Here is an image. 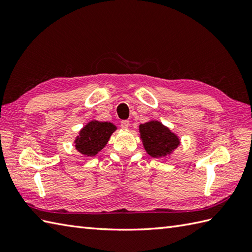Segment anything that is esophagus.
I'll use <instances>...</instances> for the list:
<instances>
[{
  "instance_id": "34e87169",
  "label": "esophagus",
  "mask_w": 252,
  "mask_h": 252,
  "mask_svg": "<svg viewBox=\"0 0 252 252\" xmlns=\"http://www.w3.org/2000/svg\"><path fill=\"white\" fill-rule=\"evenodd\" d=\"M120 126H121V127L122 129H127V127H129V126H130V121L129 120H122L121 121V123H120Z\"/></svg>"
}]
</instances>
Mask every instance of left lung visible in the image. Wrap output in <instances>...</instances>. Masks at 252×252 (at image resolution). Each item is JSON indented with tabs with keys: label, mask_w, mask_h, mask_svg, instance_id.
Listing matches in <instances>:
<instances>
[{
	"label": "left lung",
	"mask_w": 252,
	"mask_h": 252,
	"mask_svg": "<svg viewBox=\"0 0 252 252\" xmlns=\"http://www.w3.org/2000/svg\"><path fill=\"white\" fill-rule=\"evenodd\" d=\"M140 137L146 153L154 158L167 157L180 145L179 136L156 120L140 125Z\"/></svg>",
	"instance_id": "8db88e82"
}]
</instances>
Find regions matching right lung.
Returning a JSON list of instances; mask_svg holds the SVG:
<instances>
[{"label":"right lung","instance_id":"1","mask_svg":"<svg viewBox=\"0 0 252 252\" xmlns=\"http://www.w3.org/2000/svg\"><path fill=\"white\" fill-rule=\"evenodd\" d=\"M116 130L117 126L111 122L90 121L80 130L79 135L74 140V147L84 156H96L106 146Z\"/></svg>","mask_w":252,"mask_h":252}]
</instances>
